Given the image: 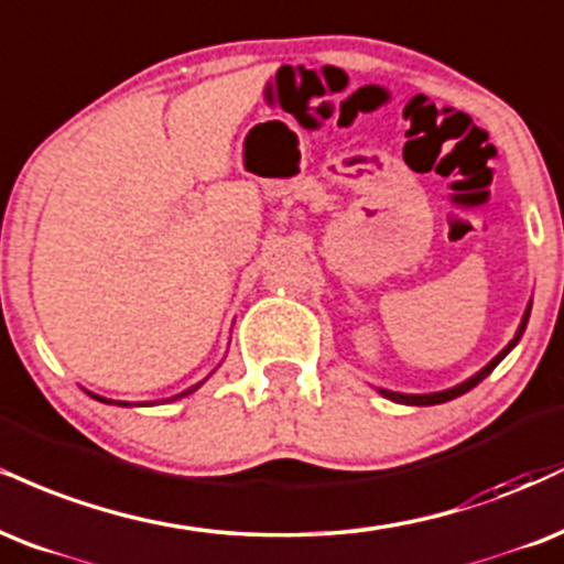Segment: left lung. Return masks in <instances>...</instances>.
<instances>
[{
  "mask_svg": "<svg viewBox=\"0 0 564 564\" xmlns=\"http://www.w3.org/2000/svg\"><path fill=\"white\" fill-rule=\"evenodd\" d=\"M531 308H533V301L528 303L525 314H522V319H520V327H518V333H514L512 340H509L507 346L501 348L499 354H496L494 359L488 361L486 367L480 369V372H475L473 377H467V380H465V382H459V386H454V388H446V390H435V393H399V390L377 388V393H380V395H386V399L395 401V403H406V406H435V403H446V401H454V399H459V395H465L467 390H473L475 386H478V382L486 380V377L491 375L496 367H499V361L505 359V356L509 354V350H512L514 346H518V343H520V337H522V333H525V327H528V319H531Z\"/></svg>",
  "mask_w": 564,
  "mask_h": 564,
  "instance_id": "obj_1",
  "label": "left lung"
}]
</instances>
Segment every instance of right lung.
<instances>
[{
    "label": "right lung",
    "mask_w": 564,
    "mask_h": 564,
    "mask_svg": "<svg viewBox=\"0 0 564 564\" xmlns=\"http://www.w3.org/2000/svg\"><path fill=\"white\" fill-rule=\"evenodd\" d=\"M210 375H214V372H210ZM210 375H208V377H210ZM208 377H205V380H208ZM205 380H200V382H197V386H192V388H187V390H182V393L171 395V399H163V403H165V401H176V399H184V395L195 393V390L200 388ZM86 393H89L91 399H97V401H102V403H116V406H131L129 401H112V399H105V395H97V393H91V390H86ZM152 403H161V401H142V403H134V406H152Z\"/></svg>",
    "instance_id": "obj_1"
}]
</instances>
